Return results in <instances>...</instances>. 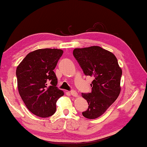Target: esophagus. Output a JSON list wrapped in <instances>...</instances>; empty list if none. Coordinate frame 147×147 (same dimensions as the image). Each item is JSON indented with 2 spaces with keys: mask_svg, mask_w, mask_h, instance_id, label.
Instances as JSON below:
<instances>
[{
  "mask_svg": "<svg viewBox=\"0 0 147 147\" xmlns=\"http://www.w3.org/2000/svg\"><path fill=\"white\" fill-rule=\"evenodd\" d=\"M70 93H71V94L72 96H77V92L76 91H74V90H71V91H70Z\"/></svg>",
  "mask_w": 147,
  "mask_h": 147,
  "instance_id": "1",
  "label": "esophagus"
}]
</instances>
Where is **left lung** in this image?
<instances>
[{"mask_svg":"<svg viewBox=\"0 0 147 147\" xmlns=\"http://www.w3.org/2000/svg\"><path fill=\"white\" fill-rule=\"evenodd\" d=\"M73 56L85 75L94 79L91 84V93H82L89 105L82 115L88 119H96L102 115L119 96L122 69L115 56L100 47L75 49Z\"/></svg>","mask_w":147,"mask_h":147,"instance_id":"8db88e82","label":"left lung"}]
</instances>
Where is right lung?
<instances>
[{
    "label": "right lung",
    "instance_id": "1",
    "mask_svg": "<svg viewBox=\"0 0 147 147\" xmlns=\"http://www.w3.org/2000/svg\"><path fill=\"white\" fill-rule=\"evenodd\" d=\"M63 53L61 49L36 50L27 54L17 67L20 96L29 111L40 117L53 115L57 100L64 94L56 87L54 72Z\"/></svg>",
    "mask_w": 147,
    "mask_h": 147
}]
</instances>
